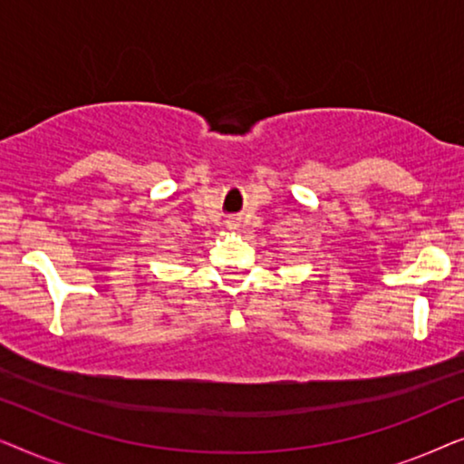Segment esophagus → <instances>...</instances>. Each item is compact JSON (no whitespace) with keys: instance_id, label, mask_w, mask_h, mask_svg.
<instances>
[{"instance_id":"obj_1","label":"esophagus","mask_w":464,"mask_h":464,"mask_svg":"<svg viewBox=\"0 0 464 464\" xmlns=\"http://www.w3.org/2000/svg\"><path fill=\"white\" fill-rule=\"evenodd\" d=\"M227 226H230V227H238L237 221H230V224H227Z\"/></svg>"}]
</instances>
